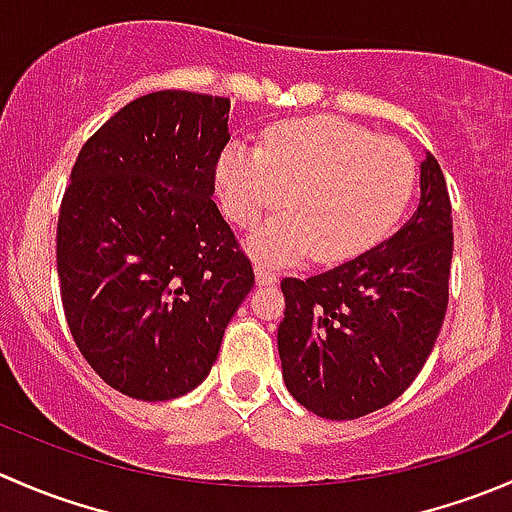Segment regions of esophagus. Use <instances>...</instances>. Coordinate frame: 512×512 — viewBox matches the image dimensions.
<instances>
[{
  "mask_svg": "<svg viewBox=\"0 0 512 512\" xmlns=\"http://www.w3.org/2000/svg\"><path fill=\"white\" fill-rule=\"evenodd\" d=\"M255 280H257V285H260V287H267V285H275L277 275L270 270V267H265V265H260V262H257V265H255Z\"/></svg>",
  "mask_w": 512,
  "mask_h": 512,
  "instance_id": "obj_1",
  "label": "esophagus"
}]
</instances>
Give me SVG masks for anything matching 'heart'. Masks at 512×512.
Listing matches in <instances>:
<instances>
[{
  "label": "heart",
  "mask_w": 512,
  "mask_h": 512,
  "mask_svg": "<svg viewBox=\"0 0 512 512\" xmlns=\"http://www.w3.org/2000/svg\"><path fill=\"white\" fill-rule=\"evenodd\" d=\"M227 218L252 225L285 203L247 240L272 265L314 260L339 265L381 240L409 205L416 160L404 143L376 138L337 116L267 128L260 148H225L215 168Z\"/></svg>",
  "instance_id": "heart-1"
}]
</instances>
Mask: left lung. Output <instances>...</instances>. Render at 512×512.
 <instances>
[{"label": "left lung", "instance_id": "1", "mask_svg": "<svg viewBox=\"0 0 512 512\" xmlns=\"http://www.w3.org/2000/svg\"><path fill=\"white\" fill-rule=\"evenodd\" d=\"M451 257L446 178L426 153L421 200L399 232L322 275L282 280L277 352L289 394L329 421H352L399 399L441 332Z\"/></svg>", "mask_w": 512, "mask_h": 512}]
</instances>
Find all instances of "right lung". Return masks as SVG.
Instances as JSON below:
<instances>
[{"instance_id":"1","label":"right lung","mask_w":512,"mask_h":512,"mask_svg":"<svg viewBox=\"0 0 512 512\" xmlns=\"http://www.w3.org/2000/svg\"><path fill=\"white\" fill-rule=\"evenodd\" d=\"M230 98L156 91L123 106L71 168L56 227L76 347L111 389L170 401L205 381L255 285L213 203Z\"/></svg>"}]
</instances>
